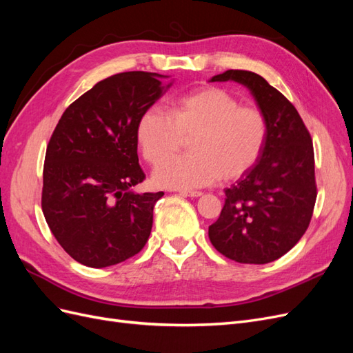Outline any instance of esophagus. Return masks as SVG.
I'll list each match as a JSON object with an SVG mask.
<instances>
[{
	"instance_id": "esophagus-1",
	"label": "esophagus",
	"mask_w": 353,
	"mask_h": 353,
	"mask_svg": "<svg viewBox=\"0 0 353 353\" xmlns=\"http://www.w3.org/2000/svg\"><path fill=\"white\" fill-rule=\"evenodd\" d=\"M178 193L181 196H188V197H200V196H203L201 191H194V190H179Z\"/></svg>"
}]
</instances>
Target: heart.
<instances>
[{
  "instance_id": "b5f03b06",
  "label": "heart",
  "mask_w": 353,
  "mask_h": 353,
  "mask_svg": "<svg viewBox=\"0 0 353 353\" xmlns=\"http://www.w3.org/2000/svg\"><path fill=\"white\" fill-rule=\"evenodd\" d=\"M268 135L265 114L241 105L228 91L203 87L169 104V113L145 110L137 125L147 162L157 165L193 137L191 155L165 159L153 172L166 188L206 187L222 176L236 179L258 162Z\"/></svg>"
}]
</instances>
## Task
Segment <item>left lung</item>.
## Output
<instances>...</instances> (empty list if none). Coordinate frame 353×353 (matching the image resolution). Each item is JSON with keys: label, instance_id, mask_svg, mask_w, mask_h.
<instances>
[{"label": "left lung", "instance_id": "obj_1", "mask_svg": "<svg viewBox=\"0 0 353 353\" xmlns=\"http://www.w3.org/2000/svg\"><path fill=\"white\" fill-rule=\"evenodd\" d=\"M234 81L248 88L268 123L263 152L252 169L225 188V205L209 239L240 263H270L302 239L316 200L312 138L294 105L249 70H227L210 82Z\"/></svg>", "mask_w": 353, "mask_h": 353}]
</instances>
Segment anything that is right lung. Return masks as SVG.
<instances>
[{"mask_svg": "<svg viewBox=\"0 0 353 353\" xmlns=\"http://www.w3.org/2000/svg\"><path fill=\"white\" fill-rule=\"evenodd\" d=\"M150 72H123L95 83L61 114L47 145L42 212L59 244L90 268L132 258L152 232L163 196L135 193L145 175L138 163L137 125L162 97Z\"/></svg>", "mask_w": 353, "mask_h": 353, "instance_id": "obj_1", "label": "right lung"}]
</instances>
